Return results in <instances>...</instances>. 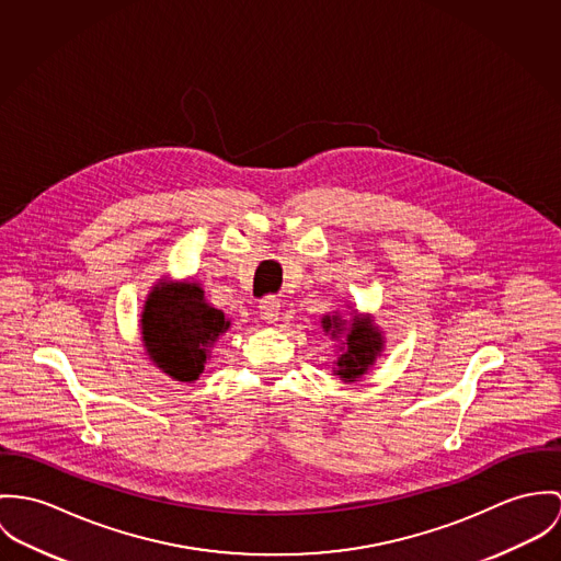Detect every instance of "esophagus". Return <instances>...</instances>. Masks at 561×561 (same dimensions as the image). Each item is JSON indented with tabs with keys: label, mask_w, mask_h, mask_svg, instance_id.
Segmentation results:
<instances>
[{
	"label": "esophagus",
	"mask_w": 561,
	"mask_h": 561,
	"mask_svg": "<svg viewBox=\"0 0 561 561\" xmlns=\"http://www.w3.org/2000/svg\"><path fill=\"white\" fill-rule=\"evenodd\" d=\"M279 301L275 299V297H266V299H262L260 301V316H262V320H266L268 324H273V322H277L279 320Z\"/></svg>",
	"instance_id": "obj_1"
}]
</instances>
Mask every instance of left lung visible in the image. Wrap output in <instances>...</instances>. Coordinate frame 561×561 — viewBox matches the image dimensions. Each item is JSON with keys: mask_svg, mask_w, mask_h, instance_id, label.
<instances>
[{"mask_svg": "<svg viewBox=\"0 0 561 561\" xmlns=\"http://www.w3.org/2000/svg\"><path fill=\"white\" fill-rule=\"evenodd\" d=\"M351 310V308H348ZM324 335L335 340V351L340 353L333 362V374L344 382H357L376 364L385 351V337L378 324H374L370 313L351 310V316L337 311L324 313L320 318Z\"/></svg>", "mask_w": 561, "mask_h": 561, "instance_id": "obj_1", "label": "left lung"}]
</instances>
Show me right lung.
<instances>
[{
  "label": "right lung",
  "instance_id": "add662e5",
  "mask_svg": "<svg viewBox=\"0 0 561 561\" xmlns=\"http://www.w3.org/2000/svg\"><path fill=\"white\" fill-rule=\"evenodd\" d=\"M230 327L232 320L206 301L199 282L161 277L144 301L139 340L154 368L179 382H193Z\"/></svg>",
  "mask_w": 561,
  "mask_h": 561
}]
</instances>
